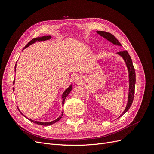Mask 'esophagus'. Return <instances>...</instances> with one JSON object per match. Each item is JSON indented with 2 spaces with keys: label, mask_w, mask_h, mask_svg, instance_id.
Masks as SVG:
<instances>
[{
  "label": "esophagus",
  "mask_w": 154,
  "mask_h": 154,
  "mask_svg": "<svg viewBox=\"0 0 154 154\" xmlns=\"http://www.w3.org/2000/svg\"><path fill=\"white\" fill-rule=\"evenodd\" d=\"M74 81H75L76 83H80V82H82V81H81V78L79 77V76L76 77L75 79H74Z\"/></svg>",
  "instance_id": "1"
}]
</instances>
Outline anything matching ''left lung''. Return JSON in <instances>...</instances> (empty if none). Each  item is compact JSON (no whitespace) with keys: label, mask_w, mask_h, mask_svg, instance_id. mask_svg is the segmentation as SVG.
I'll use <instances>...</instances> for the list:
<instances>
[{"label":"left lung","mask_w":154,"mask_h":154,"mask_svg":"<svg viewBox=\"0 0 154 154\" xmlns=\"http://www.w3.org/2000/svg\"><path fill=\"white\" fill-rule=\"evenodd\" d=\"M97 34L100 35L106 39L111 42L112 43L118 45H122L119 43V42L118 40V39L116 38V37L112 35L110 32H107L106 31H96ZM118 54H119L121 57H123L124 59L125 62L127 64V66L128 70L129 72V94H128V103L127 106H126V109H125V111L123 112V114L121 115L119 117L122 116L126 112H127L130 107L131 106L132 102L134 100V92H135V85H136V72H135V69L133 66V63L132 61L131 57L129 55L127 51H119V52L117 53Z\"/></svg>","instance_id":"left-lung-1"}]
</instances>
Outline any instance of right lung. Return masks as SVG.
<instances>
[{
	"instance_id": "add662e5",
	"label": "right lung",
	"mask_w": 154,
	"mask_h": 154,
	"mask_svg": "<svg viewBox=\"0 0 154 154\" xmlns=\"http://www.w3.org/2000/svg\"><path fill=\"white\" fill-rule=\"evenodd\" d=\"M51 38V36H42V37H37V38H33L32 40H31L27 44L25 47L23 48V49H25V48H26L27 47H28V46L29 45H31V44H33L34 42H36V41H42V40H49V39H50ZM16 68V64H15V69ZM14 81H15V80H14ZM14 81H13V84H14ZM72 85H71L70 86L67 90H66V91H65L64 92H63V95H62V103L63 104L64 103V101H65V100H66V97L68 96V94H69V92L71 91V90H72ZM13 91H14V88H13ZM19 112H20L21 113V112L19 110ZM22 114V113H21ZM23 115V114H22ZM62 118V116H60L59 118H58L56 120H54V121H53V122H49V123H44V122H35V121H33V120H32V119H29V120L31 121V122H33V123H36V124H37V125H44V126H48V125H52V124H53V123H56V122H57L58 121H59L60 119Z\"/></svg>"
}]
</instances>
